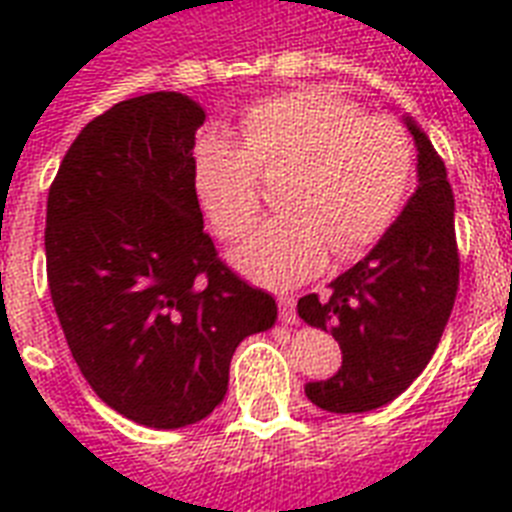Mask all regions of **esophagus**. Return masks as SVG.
Masks as SVG:
<instances>
[{
    "instance_id": "1",
    "label": "esophagus",
    "mask_w": 512,
    "mask_h": 512,
    "mask_svg": "<svg viewBox=\"0 0 512 512\" xmlns=\"http://www.w3.org/2000/svg\"><path fill=\"white\" fill-rule=\"evenodd\" d=\"M295 305H297L295 297H289V295L279 297V313H281V321H284V324H297Z\"/></svg>"
}]
</instances>
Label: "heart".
<instances>
[{
	"label": "heart",
	"mask_w": 512,
	"mask_h": 512,
	"mask_svg": "<svg viewBox=\"0 0 512 512\" xmlns=\"http://www.w3.org/2000/svg\"><path fill=\"white\" fill-rule=\"evenodd\" d=\"M287 170L281 215L231 255L241 276L273 289L295 287L335 257L380 239L404 207L414 143L398 119L361 114L324 90H292L249 106L239 143L204 135L193 146L191 183L220 241L247 236L260 215V177Z\"/></svg>",
	"instance_id": "obj_1"
}]
</instances>
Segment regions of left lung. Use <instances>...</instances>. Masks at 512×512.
Wrapping results in <instances>:
<instances>
[{
  "mask_svg": "<svg viewBox=\"0 0 512 512\" xmlns=\"http://www.w3.org/2000/svg\"><path fill=\"white\" fill-rule=\"evenodd\" d=\"M406 127L420 185L404 212L364 260L329 284V297L297 303L305 324L340 342V372L305 385V396L327 412H372L401 396L433 358L454 308L460 255L452 185L428 135L409 116Z\"/></svg>",
  "mask_w": 512,
  "mask_h": 512,
  "instance_id": "obj_1",
  "label": "left lung"
}]
</instances>
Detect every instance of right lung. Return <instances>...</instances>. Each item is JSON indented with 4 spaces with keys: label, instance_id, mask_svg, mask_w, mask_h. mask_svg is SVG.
<instances>
[{
    "label": "right lung",
    "instance_id": "obj_1",
    "mask_svg": "<svg viewBox=\"0 0 512 512\" xmlns=\"http://www.w3.org/2000/svg\"><path fill=\"white\" fill-rule=\"evenodd\" d=\"M201 124L180 92L122 100L79 132L47 196V281L71 356L100 401L146 428L212 414L233 350L279 313L204 233Z\"/></svg>",
    "mask_w": 512,
    "mask_h": 512
}]
</instances>
